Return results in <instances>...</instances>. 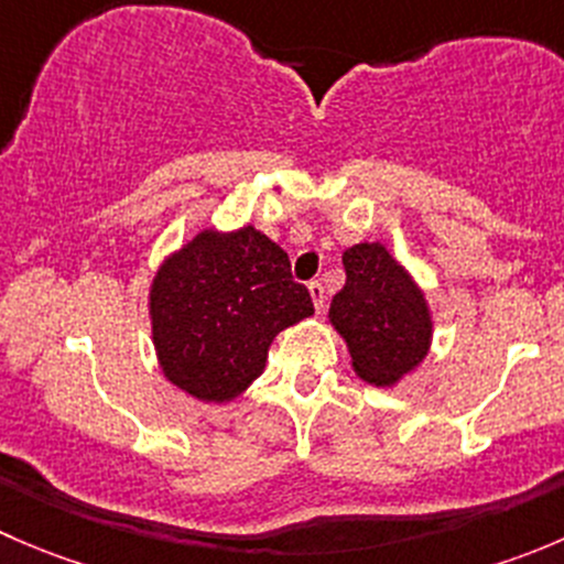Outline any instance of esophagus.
<instances>
[{"mask_svg": "<svg viewBox=\"0 0 564 564\" xmlns=\"http://www.w3.org/2000/svg\"><path fill=\"white\" fill-rule=\"evenodd\" d=\"M308 292H311V300H314V308L322 311L324 308V286H322V283L311 281Z\"/></svg>", "mask_w": 564, "mask_h": 564, "instance_id": "34e87169", "label": "esophagus"}]
</instances>
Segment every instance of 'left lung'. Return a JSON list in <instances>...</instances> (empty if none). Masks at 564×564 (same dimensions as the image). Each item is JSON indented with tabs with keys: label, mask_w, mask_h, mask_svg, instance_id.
<instances>
[{
	"label": "left lung",
	"mask_w": 564,
	"mask_h": 564,
	"mask_svg": "<svg viewBox=\"0 0 564 564\" xmlns=\"http://www.w3.org/2000/svg\"><path fill=\"white\" fill-rule=\"evenodd\" d=\"M344 270L346 283L329 303V324L346 340L357 377L392 388L431 349L434 322L423 289L382 242L346 248Z\"/></svg>",
	"instance_id": "obj_1"
}]
</instances>
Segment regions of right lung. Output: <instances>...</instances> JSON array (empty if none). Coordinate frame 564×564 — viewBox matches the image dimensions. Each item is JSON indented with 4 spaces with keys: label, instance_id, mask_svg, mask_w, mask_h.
Returning <instances> with one entry per match:
<instances>
[{
    "label": "right lung",
    "instance_id": "obj_1",
    "mask_svg": "<svg viewBox=\"0 0 564 564\" xmlns=\"http://www.w3.org/2000/svg\"><path fill=\"white\" fill-rule=\"evenodd\" d=\"M314 316L292 281L286 250L253 226L204 229L158 267L150 286L152 344L169 382L224 403L261 377L272 338Z\"/></svg>",
    "mask_w": 564,
    "mask_h": 564
}]
</instances>
